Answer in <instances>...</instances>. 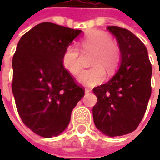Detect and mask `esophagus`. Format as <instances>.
<instances>
[{
    "label": "esophagus",
    "mask_w": 160,
    "mask_h": 160,
    "mask_svg": "<svg viewBox=\"0 0 160 160\" xmlns=\"http://www.w3.org/2000/svg\"><path fill=\"white\" fill-rule=\"evenodd\" d=\"M92 90L89 89V88H85V90H84V92H85V93H88V92H90Z\"/></svg>",
    "instance_id": "obj_1"
}]
</instances>
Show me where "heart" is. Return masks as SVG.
Segmentation results:
<instances>
[{
    "label": "heart",
    "instance_id": "b5f03b06",
    "mask_svg": "<svg viewBox=\"0 0 160 160\" xmlns=\"http://www.w3.org/2000/svg\"><path fill=\"white\" fill-rule=\"evenodd\" d=\"M81 46L84 52H94L92 64L95 67L83 70L77 77V81L83 85L94 86L105 79L106 74L102 67L111 70L117 66L119 60V50L112 42L111 36L100 30L89 32L81 41ZM62 64L72 75L80 72V52L77 47L69 45L66 48Z\"/></svg>",
    "mask_w": 160,
    "mask_h": 160
}]
</instances>
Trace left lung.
<instances>
[{
    "mask_svg": "<svg viewBox=\"0 0 160 160\" xmlns=\"http://www.w3.org/2000/svg\"><path fill=\"white\" fill-rule=\"evenodd\" d=\"M107 29L118 41L120 64L107 83L93 88L98 101L92 108L95 126L109 137L134 131L144 116L151 94L152 68L142 42L129 30Z\"/></svg>",
    "mask_w": 160,
    "mask_h": 160,
    "instance_id": "8db88e82",
    "label": "left lung"
}]
</instances>
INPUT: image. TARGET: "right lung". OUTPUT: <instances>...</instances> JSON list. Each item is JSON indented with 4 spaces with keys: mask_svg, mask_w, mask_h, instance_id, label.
Masks as SVG:
<instances>
[{
    "mask_svg": "<svg viewBox=\"0 0 160 160\" xmlns=\"http://www.w3.org/2000/svg\"><path fill=\"white\" fill-rule=\"evenodd\" d=\"M81 34V30L43 22L18 43L12 59L16 106L23 123L42 137L64 132L73 108L84 95L62 64L66 48Z\"/></svg>",
    "mask_w": 160,
    "mask_h": 160,
    "instance_id": "1",
    "label": "right lung"
}]
</instances>
